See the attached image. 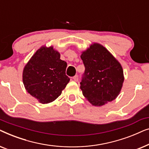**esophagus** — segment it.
<instances>
[{
    "instance_id": "34e87169",
    "label": "esophagus",
    "mask_w": 149,
    "mask_h": 149,
    "mask_svg": "<svg viewBox=\"0 0 149 149\" xmlns=\"http://www.w3.org/2000/svg\"><path fill=\"white\" fill-rule=\"evenodd\" d=\"M73 80H74V81H76V82H77V81H79V77L78 75H75V76L73 77Z\"/></svg>"
}]
</instances>
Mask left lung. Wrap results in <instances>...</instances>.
Instances as JSON below:
<instances>
[{
  "mask_svg": "<svg viewBox=\"0 0 149 149\" xmlns=\"http://www.w3.org/2000/svg\"><path fill=\"white\" fill-rule=\"evenodd\" d=\"M85 66L80 88L83 95L93 105L100 107L115 100L124 81L119 62L101 45L94 43L83 52Z\"/></svg>",
  "mask_w": 149,
  "mask_h": 149,
  "instance_id": "obj_1",
  "label": "left lung"
}]
</instances>
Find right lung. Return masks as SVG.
Here are the masks:
<instances>
[{"label":"right lung","mask_w":149,"mask_h":149,"mask_svg":"<svg viewBox=\"0 0 149 149\" xmlns=\"http://www.w3.org/2000/svg\"><path fill=\"white\" fill-rule=\"evenodd\" d=\"M67 63L52 47H41L32 57L23 71V83L32 96L47 104L61 95L70 78L66 75Z\"/></svg>","instance_id":"add662e5"}]
</instances>
